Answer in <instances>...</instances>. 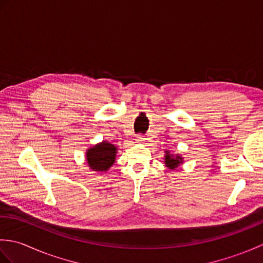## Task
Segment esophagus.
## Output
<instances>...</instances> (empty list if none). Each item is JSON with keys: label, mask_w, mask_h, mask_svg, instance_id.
Returning a JSON list of instances; mask_svg holds the SVG:
<instances>
[{"label": "esophagus", "mask_w": 263, "mask_h": 263, "mask_svg": "<svg viewBox=\"0 0 263 263\" xmlns=\"http://www.w3.org/2000/svg\"><path fill=\"white\" fill-rule=\"evenodd\" d=\"M144 140H146V139H144L142 136H137V138H136V141L138 143H142V142H144Z\"/></svg>", "instance_id": "34e87169"}]
</instances>
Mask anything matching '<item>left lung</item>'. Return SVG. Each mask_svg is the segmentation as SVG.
Segmentation results:
<instances>
[{
	"label": "left lung",
	"instance_id": "8db88e82",
	"mask_svg": "<svg viewBox=\"0 0 263 263\" xmlns=\"http://www.w3.org/2000/svg\"><path fill=\"white\" fill-rule=\"evenodd\" d=\"M165 166L171 171L177 170L183 164V157L180 154H172L170 150H165Z\"/></svg>",
	"mask_w": 263,
	"mask_h": 263
}]
</instances>
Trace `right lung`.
Wrapping results in <instances>:
<instances>
[{
  "label": "right lung",
  "mask_w": 263,
  "mask_h": 263,
  "mask_svg": "<svg viewBox=\"0 0 263 263\" xmlns=\"http://www.w3.org/2000/svg\"><path fill=\"white\" fill-rule=\"evenodd\" d=\"M116 154L117 147L106 140L88 148L86 152V161L89 170L96 173L107 172L115 163Z\"/></svg>",
  "instance_id": "add662e5"
}]
</instances>
